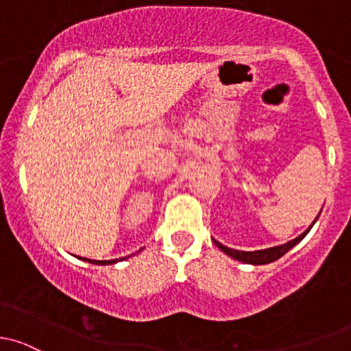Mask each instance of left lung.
<instances>
[{
  "label": "left lung",
  "instance_id": "left-lung-1",
  "mask_svg": "<svg viewBox=\"0 0 351 351\" xmlns=\"http://www.w3.org/2000/svg\"><path fill=\"white\" fill-rule=\"evenodd\" d=\"M317 218H319V215L314 218V221L311 223L309 228L306 231H302L301 234H299L298 238H294V240L287 241V243L284 245H277V247H270V248H263V250H255V252H243V250H234V248H230V247H225L223 243H219V241H216L215 238H213V241H215L216 247L219 248V250L223 252V254H226L231 258L238 260V262H243V263H252V265H265V263H270V262H276V260H279L280 256L287 254L291 248H294L295 245L299 243V241L302 240V238L306 237V234L309 233L311 228L314 226V223L317 221Z\"/></svg>",
  "mask_w": 351,
  "mask_h": 351
}]
</instances>
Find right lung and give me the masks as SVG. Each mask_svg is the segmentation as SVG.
<instances>
[{
    "instance_id": "add662e5",
    "label": "right lung",
    "mask_w": 351,
    "mask_h": 351,
    "mask_svg": "<svg viewBox=\"0 0 351 351\" xmlns=\"http://www.w3.org/2000/svg\"><path fill=\"white\" fill-rule=\"evenodd\" d=\"M138 252H142V250H138ZM138 252H136V254H138ZM128 256H133V255H128ZM128 256H121V258H113V260H91V258H82V256H77V258L84 260V262H89V263H95V265H111V263H118V262H121V260H126Z\"/></svg>"
}]
</instances>
